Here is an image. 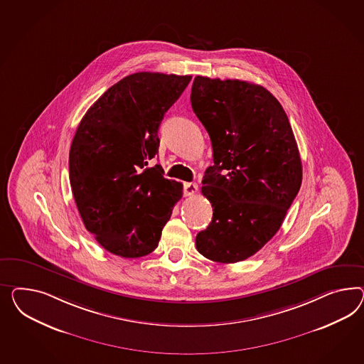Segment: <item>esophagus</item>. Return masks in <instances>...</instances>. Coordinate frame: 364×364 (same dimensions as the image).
<instances>
[{
    "instance_id": "1",
    "label": "esophagus",
    "mask_w": 364,
    "mask_h": 364,
    "mask_svg": "<svg viewBox=\"0 0 364 364\" xmlns=\"http://www.w3.org/2000/svg\"><path fill=\"white\" fill-rule=\"evenodd\" d=\"M198 187H197L196 183H186L184 184V195L186 196H193L196 195Z\"/></svg>"
}]
</instances>
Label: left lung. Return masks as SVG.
<instances>
[{"label":"left lung","instance_id":"left-lung-1","mask_svg":"<svg viewBox=\"0 0 364 364\" xmlns=\"http://www.w3.org/2000/svg\"><path fill=\"white\" fill-rule=\"evenodd\" d=\"M191 103L215 161L201 187L213 217L196 236L197 250L215 262H240L273 238L301 188L294 134L281 103L245 80L197 75Z\"/></svg>","mask_w":364,"mask_h":364}]
</instances>
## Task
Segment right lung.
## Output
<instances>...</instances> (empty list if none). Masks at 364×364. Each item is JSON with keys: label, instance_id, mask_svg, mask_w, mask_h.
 <instances>
[{"label": "right lung", "instance_id": "right-lung-1", "mask_svg": "<svg viewBox=\"0 0 364 364\" xmlns=\"http://www.w3.org/2000/svg\"><path fill=\"white\" fill-rule=\"evenodd\" d=\"M191 75L135 73L119 80L80 120L69 155L79 215L100 246L124 258L147 256L183 196V184L148 161L159 126Z\"/></svg>", "mask_w": 364, "mask_h": 364}]
</instances>
